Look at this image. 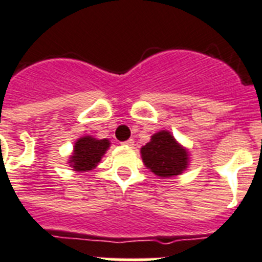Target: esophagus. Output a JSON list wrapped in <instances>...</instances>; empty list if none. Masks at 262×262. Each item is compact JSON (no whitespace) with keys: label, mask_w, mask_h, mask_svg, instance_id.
<instances>
[{"label":"esophagus","mask_w":262,"mask_h":262,"mask_svg":"<svg viewBox=\"0 0 262 262\" xmlns=\"http://www.w3.org/2000/svg\"><path fill=\"white\" fill-rule=\"evenodd\" d=\"M122 145H124V146H129V147H132L134 145V141L132 140H126V141H124V142H122Z\"/></svg>","instance_id":"34e87169"}]
</instances>
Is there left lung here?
Instances as JSON below:
<instances>
[{"mask_svg": "<svg viewBox=\"0 0 262 262\" xmlns=\"http://www.w3.org/2000/svg\"><path fill=\"white\" fill-rule=\"evenodd\" d=\"M141 156L147 169L162 178L182 174L188 166L187 150L167 130L153 134L150 142L141 147Z\"/></svg>", "mask_w": 262, "mask_h": 262, "instance_id": "left-lung-1", "label": "left lung"}]
</instances>
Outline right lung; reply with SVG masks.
Returning a JSON list of instances; mask_svg holds the SVG:
<instances>
[{
	"mask_svg": "<svg viewBox=\"0 0 262 262\" xmlns=\"http://www.w3.org/2000/svg\"><path fill=\"white\" fill-rule=\"evenodd\" d=\"M109 140H97L91 136L81 137L75 142L74 153L70 157V166L75 171H88L95 169L108 150Z\"/></svg>",
	"mask_w": 262,
	"mask_h": 262,
	"instance_id": "1",
	"label": "right lung"
}]
</instances>
